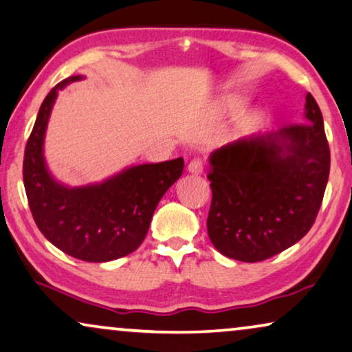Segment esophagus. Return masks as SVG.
Returning a JSON list of instances; mask_svg holds the SVG:
<instances>
[{
    "instance_id": "esophagus-1",
    "label": "esophagus",
    "mask_w": 352,
    "mask_h": 352,
    "mask_svg": "<svg viewBox=\"0 0 352 352\" xmlns=\"http://www.w3.org/2000/svg\"><path fill=\"white\" fill-rule=\"evenodd\" d=\"M187 170H189V173H192V175H200V173L204 171V160H201L200 157L192 158L189 166H187Z\"/></svg>"
}]
</instances>
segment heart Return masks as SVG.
Instances as JSON below:
<instances>
[{"mask_svg": "<svg viewBox=\"0 0 352 352\" xmlns=\"http://www.w3.org/2000/svg\"><path fill=\"white\" fill-rule=\"evenodd\" d=\"M229 105H230V107H235V105H237V104H235V102H230Z\"/></svg>", "mask_w": 352, "mask_h": 352, "instance_id": "heart-1", "label": "heart"}]
</instances>
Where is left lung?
Segmentation results:
<instances>
[{
	"label": "left lung",
	"instance_id": "1",
	"mask_svg": "<svg viewBox=\"0 0 352 352\" xmlns=\"http://www.w3.org/2000/svg\"><path fill=\"white\" fill-rule=\"evenodd\" d=\"M213 199L206 228L224 256L258 263L309 232L324 200L330 148L311 93L306 123L239 139L210 157Z\"/></svg>",
	"mask_w": 352,
	"mask_h": 352
}]
</instances>
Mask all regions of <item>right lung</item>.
<instances>
[{
  "mask_svg": "<svg viewBox=\"0 0 352 352\" xmlns=\"http://www.w3.org/2000/svg\"><path fill=\"white\" fill-rule=\"evenodd\" d=\"M43 100L23 153V186L38 229L62 252L81 261L105 263L133 253L146 239L163 194L179 179L184 160L131 166L102 184L69 187L52 179L43 158V141L57 89Z\"/></svg>",
  "mask_w": 352,
  "mask_h": 352,
  "instance_id": "right-lung-1",
  "label": "right lung"
}]
</instances>
